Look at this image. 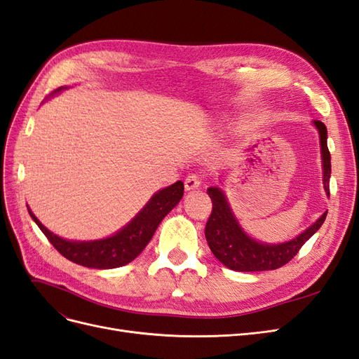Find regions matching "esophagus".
Instances as JSON below:
<instances>
[{"mask_svg": "<svg viewBox=\"0 0 359 359\" xmlns=\"http://www.w3.org/2000/svg\"><path fill=\"white\" fill-rule=\"evenodd\" d=\"M201 182H202V178L198 175V173H191V175H189L186 178V190H194L201 187Z\"/></svg>", "mask_w": 359, "mask_h": 359, "instance_id": "esophagus-1", "label": "esophagus"}]
</instances>
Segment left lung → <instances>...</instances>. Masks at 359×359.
<instances>
[{
  "label": "left lung",
  "mask_w": 359,
  "mask_h": 359,
  "mask_svg": "<svg viewBox=\"0 0 359 359\" xmlns=\"http://www.w3.org/2000/svg\"><path fill=\"white\" fill-rule=\"evenodd\" d=\"M320 135L322 161H323V187L330 194V177H331V154L327 145V127L320 121H314ZM212 201V211L205 226V238L208 241L212 255L220 262L233 271H268L277 269L286 265L297 256L301 247L319 231V227L327 219V212L311 224L309 229L298 235L295 240L285 244L269 245L260 244L247 236L238 224L224 194L220 189L210 187L206 190Z\"/></svg>",
  "instance_id": "1"
}]
</instances>
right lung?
<instances>
[{
  "mask_svg": "<svg viewBox=\"0 0 359 359\" xmlns=\"http://www.w3.org/2000/svg\"><path fill=\"white\" fill-rule=\"evenodd\" d=\"M182 194V181H177L172 186L160 190L126 227L114 236L100 241L78 243L62 240V238L49 232L29 210L28 212L60 255L86 268L109 269L127 265L142 253L161 220L165 219V215H168L173 206H177Z\"/></svg>",
  "mask_w": 359,
  "mask_h": 359,
  "instance_id": "add662e5",
  "label": "right lung"
}]
</instances>
